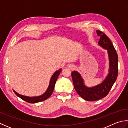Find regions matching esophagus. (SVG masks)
<instances>
[{
    "mask_svg": "<svg viewBox=\"0 0 128 128\" xmlns=\"http://www.w3.org/2000/svg\"><path fill=\"white\" fill-rule=\"evenodd\" d=\"M70 67H71V68H72V69H74V66H71Z\"/></svg>",
    "mask_w": 128,
    "mask_h": 128,
    "instance_id": "1",
    "label": "esophagus"
}]
</instances>
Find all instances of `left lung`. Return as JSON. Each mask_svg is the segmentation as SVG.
<instances>
[{
  "mask_svg": "<svg viewBox=\"0 0 128 128\" xmlns=\"http://www.w3.org/2000/svg\"><path fill=\"white\" fill-rule=\"evenodd\" d=\"M97 35L100 36L98 45L107 50L109 58L108 74L103 81L93 87H87L84 80L79 72L74 71L71 74L74 87L77 93L84 100L94 101L105 97L112 86L115 83L118 76V57L110 39L100 30H97Z\"/></svg>",
  "mask_w": 128,
  "mask_h": 128,
  "instance_id": "1",
  "label": "left lung"
}]
</instances>
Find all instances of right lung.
I'll use <instances>...</instances> for the list:
<instances>
[{
	"label": "right lung",
	"mask_w": 128,
	"mask_h": 128,
	"mask_svg": "<svg viewBox=\"0 0 128 128\" xmlns=\"http://www.w3.org/2000/svg\"><path fill=\"white\" fill-rule=\"evenodd\" d=\"M61 71V68L59 69L58 70H57V71L54 72L53 75L52 76L50 80V83L48 89L46 90V92L44 94H42V95L38 96H35V97H28V96L20 94L17 93L16 91L14 90H13V91H14L15 94L18 96V97H19L21 99H22V100L27 102L28 103H35L45 100L50 97L52 93L57 79Z\"/></svg>",
	"instance_id": "add662e5"
}]
</instances>
